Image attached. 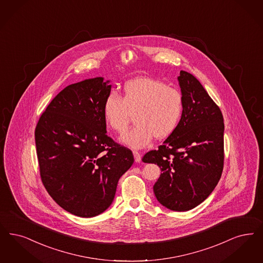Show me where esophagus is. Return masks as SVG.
Here are the masks:
<instances>
[{"instance_id": "esophagus-1", "label": "esophagus", "mask_w": 263, "mask_h": 263, "mask_svg": "<svg viewBox=\"0 0 263 263\" xmlns=\"http://www.w3.org/2000/svg\"><path fill=\"white\" fill-rule=\"evenodd\" d=\"M133 155H134V158H135V161L136 162H140L141 161V158H142V156H141V154L138 152V151H134L133 152Z\"/></svg>"}]
</instances>
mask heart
Masks as SVG:
<instances>
[{
	"label": "heart",
	"instance_id": "b5f03b06",
	"mask_svg": "<svg viewBox=\"0 0 263 263\" xmlns=\"http://www.w3.org/2000/svg\"><path fill=\"white\" fill-rule=\"evenodd\" d=\"M183 96L178 89L154 78H135L123 87L122 97L115 91L103 104L105 124L117 133L129 126L132 115L136 126L120 140L134 148L147 146L154 137L163 139L174 132L183 115Z\"/></svg>",
	"mask_w": 263,
	"mask_h": 263
}]
</instances>
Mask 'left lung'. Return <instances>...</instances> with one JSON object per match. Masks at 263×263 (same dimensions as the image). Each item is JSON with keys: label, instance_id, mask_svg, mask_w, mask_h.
<instances>
[{"label": "left lung", "instance_id": "8db88e82", "mask_svg": "<svg viewBox=\"0 0 263 263\" xmlns=\"http://www.w3.org/2000/svg\"><path fill=\"white\" fill-rule=\"evenodd\" d=\"M184 109L178 126L143 161L157 163L161 174L154 185L158 201L169 210L199 205L216 187L224 165V122L219 106L192 74L181 70Z\"/></svg>", "mask_w": 263, "mask_h": 263}]
</instances>
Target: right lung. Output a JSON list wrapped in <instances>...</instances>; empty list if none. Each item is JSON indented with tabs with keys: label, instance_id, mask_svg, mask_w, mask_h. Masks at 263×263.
<instances>
[{
	"label": "right lung",
	"instance_id": "obj_1",
	"mask_svg": "<svg viewBox=\"0 0 263 263\" xmlns=\"http://www.w3.org/2000/svg\"><path fill=\"white\" fill-rule=\"evenodd\" d=\"M97 77L65 87L35 128L43 185L63 210L93 217L112 202L119 178L134 162L106 135L103 104L111 86Z\"/></svg>",
	"mask_w": 263,
	"mask_h": 263
}]
</instances>
